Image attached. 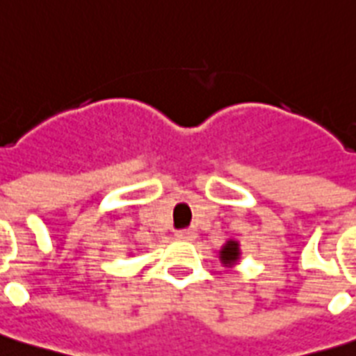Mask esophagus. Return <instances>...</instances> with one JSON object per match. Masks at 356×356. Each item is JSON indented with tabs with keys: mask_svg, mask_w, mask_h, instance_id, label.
Wrapping results in <instances>:
<instances>
[{
	"mask_svg": "<svg viewBox=\"0 0 356 356\" xmlns=\"http://www.w3.org/2000/svg\"><path fill=\"white\" fill-rule=\"evenodd\" d=\"M175 238L181 240V242H188V240H194L195 238V231L194 229H184V231H177L175 233Z\"/></svg>",
	"mask_w": 356,
	"mask_h": 356,
	"instance_id": "obj_1",
	"label": "esophagus"
}]
</instances>
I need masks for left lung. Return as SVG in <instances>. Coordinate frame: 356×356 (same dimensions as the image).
<instances>
[{"mask_svg": "<svg viewBox=\"0 0 356 356\" xmlns=\"http://www.w3.org/2000/svg\"><path fill=\"white\" fill-rule=\"evenodd\" d=\"M240 242L234 240V238H229L227 242L223 243L222 249H220V260L225 268H234V266L240 262Z\"/></svg>", "mask_w": 356, "mask_h": 356, "instance_id": "obj_1", "label": "left lung"}]
</instances>
